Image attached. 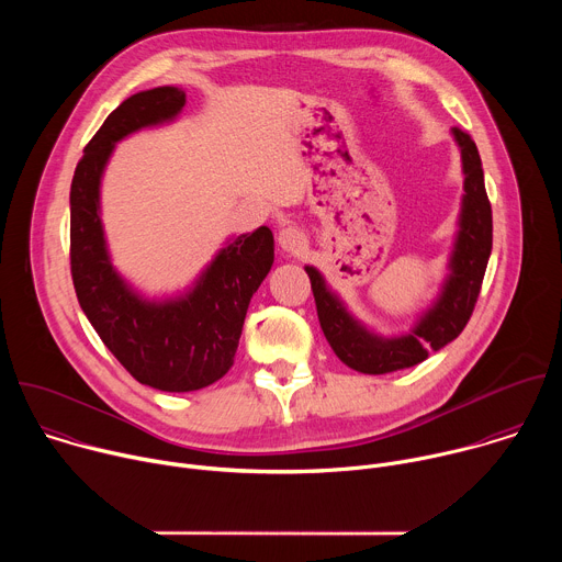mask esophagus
<instances>
[{
	"label": "esophagus",
	"instance_id": "34e87169",
	"mask_svg": "<svg viewBox=\"0 0 562 562\" xmlns=\"http://www.w3.org/2000/svg\"><path fill=\"white\" fill-rule=\"evenodd\" d=\"M278 245L286 254H300L304 249V233L297 226H284L278 233Z\"/></svg>",
	"mask_w": 562,
	"mask_h": 562
}]
</instances>
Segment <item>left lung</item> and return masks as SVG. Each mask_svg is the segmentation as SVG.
<instances>
[{
    "instance_id": "1",
    "label": "left lung",
    "mask_w": 562,
    "mask_h": 562,
    "mask_svg": "<svg viewBox=\"0 0 562 562\" xmlns=\"http://www.w3.org/2000/svg\"><path fill=\"white\" fill-rule=\"evenodd\" d=\"M451 135L460 148L464 176L458 233L449 256V273L440 293L431 306L423 311L409 334L380 336L367 329L327 286L323 273L315 267H304L327 342L347 367L360 373L382 375L427 360L431 351H440L462 334L473 313L492 256V204L485 191V173L475 142L456 126L451 128Z\"/></svg>"
}]
</instances>
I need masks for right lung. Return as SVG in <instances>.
<instances>
[{
    "label": "right lung",
    "mask_w": 562,
    "mask_h": 562,
    "mask_svg": "<svg viewBox=\"0 0 562 562\" xmlns=\"http://www.w3.org/2000/svg\"><path fill=\"white\" fill-rule=\"evenodd\" d=\"M184 104L178 87L124 100L87 144L70 184V273L79 306L137 382L171 393L204 389L233 367L249 302L273 267V233L260 226L231 237L176 297H144L115 271L100 215L104 169L120 139L173 122Z\"/></svg>",
    "instance_id": "add662e5"
}]
</instances>
